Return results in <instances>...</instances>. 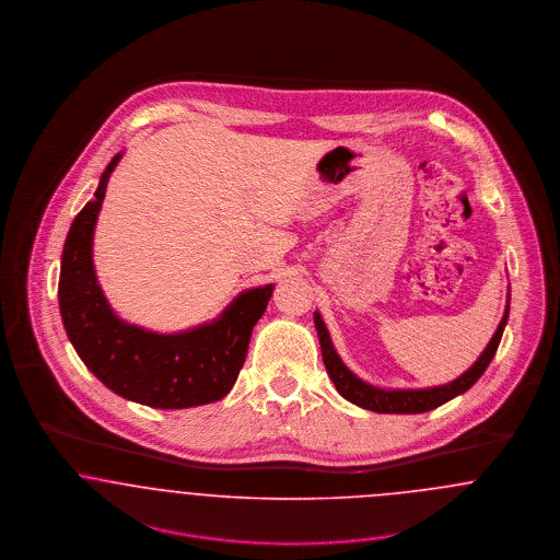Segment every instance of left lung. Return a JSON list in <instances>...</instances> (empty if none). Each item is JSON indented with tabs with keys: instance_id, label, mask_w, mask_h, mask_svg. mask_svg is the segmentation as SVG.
<instances>
[{
	"instance_id": "left-lung-1",
	"label": "left lung",
	"mask_w": 560,
	"mask_h": 560,
	"mask_svg": "<svg viewBox=\"0 0 560 560\" xmlns=\"http://www.w3.org/2000/svg\"><path fill=\"white\" fill-rule=\"evenodd\" d=\"M508 314H510V296H508V305H505V312H503V318H501L495 335L491 337L489 346L485 348V352L478 355V360L471 364L470 369L451 383L436 385V387H425V389H382V387H375L371 383L362 382L360 377L353 375L352 371L343 364V360L339 358V353L330 341V335L326 330L323 316L318 312H314V323H316L318 339H320L326 373H328L330 382L335 383L337 392L346 400H350L355 407L369 409V411L412 415V412L432 411V409L441 407L444 402L453 400L455 396L468 392L471 385L480 380V375L487 371L489 362L493 360V355L498 352L501 335H503V328L508 323Z\"/></svg>"
}]
</instances>
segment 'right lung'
Segmentation results:
<instances>
[{
    "instance_id": "obj_1",
    "label": "right lung",
    "mask_w": 560,
    "mask_h": 560,
    "mask_svg": "<svg viewBox=\"0 0 560 560\" xmlns=\"http://www.w3.org/2000/svg\"><path fill=\"white\" fill-rule=\"evenodd\" d=\"M114 155L94 200L73 219L60 259V318L67 337L96 380L126 400L153 409H189L230 394L246 360L253 326L266 312L273 284L248 289L212 323L160 335L124 323L101 291L92 264V237Z\"/></svg>"
}]
</instances>
